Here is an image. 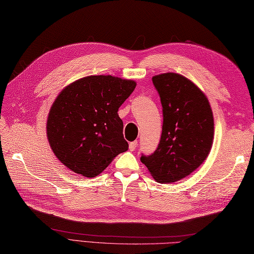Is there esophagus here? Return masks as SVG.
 <instances>
[{"label":"esophagus","instance_id":"34e87169","mask_svg":"<svg viewBox=\"0 0 254 254\" xmlns=\"http://www.w3.org/2000/svg\"><path fill=\"white\" fill-rule=\"evenodd\" d=\"M136 147H137V142H136V141L131 142L130 145H128V149H130L131 152H134V150L136 149Z\"/></svg>","mask_w":254,"mask_h":254}]
</instances>
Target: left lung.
Masks as SVG:
<instances>
[{
    "label": "left lung",
    "mask_w": 254,
    "mask_h": 254,
    "mask_svg": "<svg viewBox=\"0 0 254 254\" xmlns=\"http://www.w3.org/2000/svg\"><path fill=\"white\" fill-rule=\"evenodd\" d=\"M163 106V132L155 152L141 161L160 183L179 181L206 159L214 138L208 99L190 79L177 73L153 77Z\"/></svg>",
    "instance_id": "left-lung-1"
}]
</instances>
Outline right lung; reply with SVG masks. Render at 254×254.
Listing matches in <instances>:
<instances>
[{"instance_id":"1","label":"right lung","mask_w":254,"mask_h":254,"mask_svg":"<svg viewBox=\"0 0 254 254\" xmlns=\"http://www.w3.org/2000/svg\"><path fill=\"white\" fill-rule=\"evenodd\" d=\"M136 83L111 75H91L69 84L48 116L47 136L57 158L75 174L94 178L127 152L118 110Z\"/></svg>"}]
</instances>
